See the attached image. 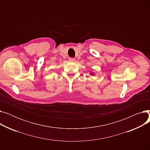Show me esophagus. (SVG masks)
<instances>
[{
  "instance_id": "esophagus-1",
  "label": "esophagus",
  "mask_w": 150,
  "mask_h": 150,
  "mask_svg": "<svg viewBox=\"0 0 150 150\" xmlns=\"http://www.w3.org/2000/svg\"><path fill=\"white\" fill-rule=\"evenodd\" d=\"M69 60L70 61H75V59L74 58H69Z\"/></svg>"
}]
</instances>
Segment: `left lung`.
Instances as JSON below:
<instances>
[{"mask_svg":"<svg viewBox=\"0 0 150 150\" xmlns=\"http://www.w3.org/2000/svg\"><path fill=\"white\" fill-rule=\"evenodd\" d=\"M92 75H93V74H92Z\"/></svg>","mask_w":150,"mask_h":150,"instance_id":"1","label":"left lung"}]
</instances>
